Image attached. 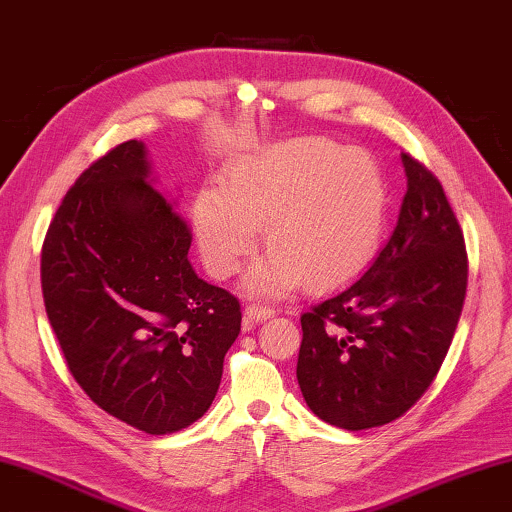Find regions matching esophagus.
I'll return each instance as SVG.
<instances>
[{"label": "esophagus", "mask_w": 512, "mask_h": 512, "mask_svg": "<svg viewBox=\"0 0 512 512\" xmlns=\"http://www.w3.org/2000/svg\"><path fill=\"white\" fill-rule=\"evenodd\" d=\"M276 311L274 308H267V306H258V304H249L245 308V317L249 322H263V320H270L274 317Z\"/></svg>", "instance_id": "34e87169"}]
</instances>
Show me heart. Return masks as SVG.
I'll use <instances>...</instances> for the list:
<instances>
[{
  "mask_svg": "<svg viewBox=\"0 0 512 512\" xmlns=\"http://www.w3.org/2000/svg\"><path fill=\"white\" fill-rule=\"evenodd\" d=\"M388 186L379 163L326 138L274 142L226 165L222 190H201L192 208L201 256L217 279L256 249L272 251L249 274L256 295H281L304 279L324 290L354 279L379 249Z\"/></svg>",
  "mask_w": 512,
  "mask_h": 512,
  "instance_id": "1",
  "label": "heart"
}]
</instances>
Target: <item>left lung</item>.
<instances>
[{
    "instance_id": "obj_1",
    "label": "left lung",
    "mask_w": 512,
    "mask_h": 512,
    "mask_svg": "<svg viewBox=\"0 0 512 512\" xmlns=\"http://www.w3.org/2000/svg\"><path fill=\"white\" fill-rule=\"evenodd\" d=\"M408 190L388 245L360 279L301 315L308 408L363 431L397 420L438 376L467 292L463 229L438 177L401 154Z\"/></svg>"
}]
</instances>
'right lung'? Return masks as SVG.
<instances>
[{
    "mask_svg": "<svg viewBox=\"0 0 512 512\" xmlns=\"http://www.w3.org/2000/svg\"><path fill=\"white\" fill-rule=\"evenodd\" d=\"M192 231L149 183L145 145L99 156L49 222L40 283L49 324L83 392L117 420L165 435L213 404L240 301L199 279Z\"/></svg>",
    "mask_w": 512,
    "mask_h": 512,
    "instance_id": "1",
    "label": "right lung"
}]
</instances>
